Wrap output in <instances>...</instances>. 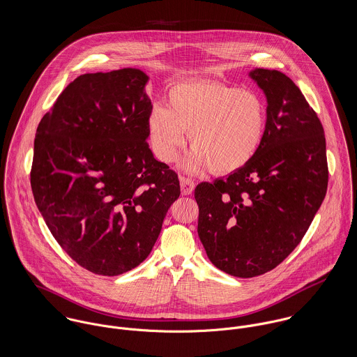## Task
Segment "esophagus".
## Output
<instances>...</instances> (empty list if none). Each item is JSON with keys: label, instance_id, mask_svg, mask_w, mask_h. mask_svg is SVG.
Returning a JSON list of instances; mask_svg holds the SVG:
<instances>
[{"label": "esophagus", "instance_id": "esophagus-1", "mask_svg": "<svg viewBox=\"0 0 357 357\" xmlns=\"http://www.w3.org/2000/svg\"><path fill=\"white\" fill-rule=\"evenodd\" d=\"M180 187L183 195H191L195 188V183L187 177H180Z\"/></svg>", "mask_w": 357, "mask_h": 357}]
</instances>
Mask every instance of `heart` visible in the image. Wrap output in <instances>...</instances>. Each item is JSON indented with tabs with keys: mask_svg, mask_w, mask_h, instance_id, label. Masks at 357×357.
Listing matches in <instances>:
<instances>
[{
	"mask_svg": "<svg viewBox=\"0 0 357 357\" xmlns=\"http://www.w3.org/2000/svg\"><path fill=\"white\" fill-rule=\"evenodd\" d=\"M169 105L153 104L147 129L153 153L172 162L184 146L187 132L194 150L184 169L198 173L210 166L215 174L245 167L261 147L265 104L253 92L215 81H187L173 85Z\"/></svg>",
	"mask_w": 357,
	"mask_h": 357,
	"instance_id": "heart-1",
	"label": "heart"
}]
</instances>
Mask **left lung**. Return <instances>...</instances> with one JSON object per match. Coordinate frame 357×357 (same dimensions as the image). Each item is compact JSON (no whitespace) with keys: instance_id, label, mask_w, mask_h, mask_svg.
Masks as SVG:
<instances>
[{"instance_id":"obj_1","label":"left lung","mask_w":357,"mask_h":357,"mask_svg":"<svg viewBox=\"0 0 357 357\" xmlns=\"http://www.w3.org/2000/svg\"><path fill=\"white\" fill-rule=\"evenodd\" d=\"M249 77L266 99L261 147L241 170L195 188L206 255L236 278L273 269L298 246L328 183L324 130L298 86L276 70Z\"/></svg>"}]
</instances>
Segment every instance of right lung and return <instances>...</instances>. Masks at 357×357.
Segmentation results:
<instances>
[{"label": "right lung", "instance_id": "obj_1", "mask_svg": "<svg viewBox=\"0 0 357 357\" xmlns=\"http://www.w3.org/2000/svg\"><path fill=\"white\" fill-rule=\"evenodd\" d=\"M149 79L130 67L79 75L37 128L36 204L61 249L96 275L140 265L180 197L177 174L147 143Z\"/></svg>", "mask_w": 357, "mask_h": 357}]
</instances>
